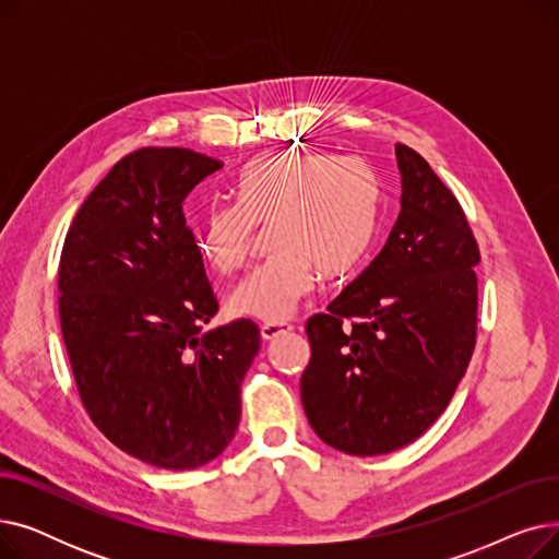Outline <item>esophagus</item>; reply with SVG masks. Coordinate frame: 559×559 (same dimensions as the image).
Wrapping results in <instances>:
<instances>
[{
	"label": "esophagus",
	"instance_id": "esophagus-1",
	"mask_svg": "<svg viewBox=\"0 0 559 559\" xmlns=\"http://www.w3.org/2000/svg\"><path fill=\"white\" fill-rule=\"evenodd\" d=\"M292 329L295 326H292L289 321H264V324L260 326V335H262V340H276V337L289 333Z\"/></svg>",
	"mask_w": 559,
	"mask_h": 559
}]
</instances>
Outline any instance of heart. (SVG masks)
I'll return each instance as SVG.
<instances>
[{"label": "heart", "mask_w": 559, "mask_h": 559, "mask_svg": "<svg viewBox=\"0 0 559 559\" xmlns=\"http://www.w3.org/2000/svg\"><path fill=\"white\" fill-rule=\"evenodd\" d=\"M235 203L215 205L201 226V253L215 270H242L258 224L272 223L267 262L230 295L233 312L283 321L314 287L365 255L380 213V179L360 156L278 152L258 156L233 179Z\"/></svg>", "instance_id": "heart-1"}]
</instances>
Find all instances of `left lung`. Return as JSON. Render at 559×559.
Wrapping results in <instances>:
<instances>
[{
  "instance_id": "left-lung-1",
  "label": "left lung",
  "mask_w": 559,
  "mask_h": 559,
  "mask_svg": "<svg viewBox=\"0 0 559 559\" xmlns=\"http://www.w3.org/2000/svg\"><path fill=\"white\" fill-rule=\"evenodd\" d=\"M401 213L369 267L306 324V417L348 455L392 453L444 413L476 346L478 242L432 167L396 144Z\"/></svg>"
}]
</instances>
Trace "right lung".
<instances>
[{
	"label": "right lung",
	"instance_id": "right-lung-1",
	"mask_svg": "<svg viewBox=\"0 0 559 559\" xmlns=\"http://www.w3.org/2000/svg\"><path fill=\"white\" fill-rule=\"evenodd\" d=\"M219 167L183 146L124 156L83 201L58 264V317L83 407L117 449L171 472L230 444L260 348L251 319L201 333L219 304L183 201Z\"/></svg>",
	"mask_w": 559,
	"mask_h": 559
}]
</instances>
